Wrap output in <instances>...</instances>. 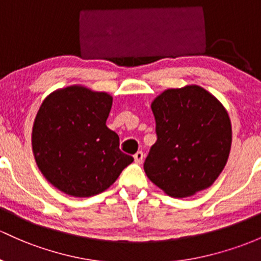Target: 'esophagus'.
I'll use <instances>...</instances> for the list:
<instances>
[{"label": "esophagus", "instance_id": "esophagus-1", "mask_svg": "<svg viewBox=\"0 0 261 261\" xmlns=\"http://www.w3.org/2000/svg\"><path fill=\"white\" fill-rule=\"evenodd\" d=\"M143 158H144V154H143V152H141V150L134 154V161H136L137 164H142Z\"/></svg>", "mask_w": 261, "mask_h": 261}]
</instances>
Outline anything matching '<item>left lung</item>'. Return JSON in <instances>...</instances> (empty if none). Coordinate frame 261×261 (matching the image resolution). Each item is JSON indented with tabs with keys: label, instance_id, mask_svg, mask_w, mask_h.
I'll return each mask as SVG.
<instances>
[{
	"label": "left lung",
	"instance_id": "1",
	"mask_svg": "<svg viewBox=\"0 0 261 261\" xmlns=\"http://www.w3.org/2000/svg\"><path fill=\"white\" fill-rule=\"evenodd\" d=\"M150 107L158 138L144 163L149 180L173 198L209 188L230 153L231 122L225 107L197 85L165 89Z\"/></svg>",
	"mask_w": 261,
	"mask_h": 261
}]
</instances>
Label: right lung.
I'll list each match as a JSON object with an SVG mask.
<instances>
[{
    "mask_svg": "<svg viewBox=\"0 0 261 261\" xmlns=\"http://www.w3.org/2000/svg\"><path fill=\"white\" fill-rule=\"evenodd\" d=\"M113 98L82 85L58 88L41 103L32 127V152L44 178L67 195L107 190L133 156L106 125Z\"/></svg>",
    "mask_w": 261,
    "mask_h": 261,
    "instance_id": "obj_1",
    "label": "right lung"
}]
</instances>
